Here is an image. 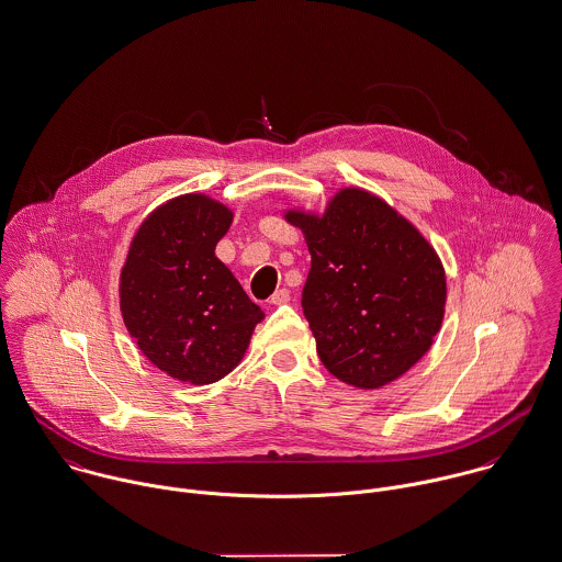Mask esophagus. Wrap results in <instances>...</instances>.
Returning <instances> with one entry per match:
<instances>
[{
  "label": "esophagus",
  "instance_id": "34e87169",
  "mask_svg": "<svg viewBox=\"0 0 562 562\" xmlns=\"http://www.w3.org/2000/svg\"><path fill=\"white\" fill-rule=\"evenodd\" d=\"M273 306H282V304H289L291 302V293H289V289H278L273 295H271V300H269Z\"/></svg>",
  "mask_w": 562,
  "mask_h": 562
}]
</instances>
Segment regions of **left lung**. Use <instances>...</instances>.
I'll use <instances>...</instances> for the list:
<instances>
[{
	"label": "left lung",
	"instance_id": "left-lung-1",
	"mask_svg": "<svg viewBox=\"0 0 562 562\" xmlns=\"http://www.w3.org/2000/svg\"><path fill=\"white\" fill-rule=\"evenodd\" d=\"M311 271L302 308L326 369L380 389L432 347L448 300L446 269L426 236L382 198L347 187L322 215L291 209Z\"/></svg>",
	"mask_w": 562,
	"mask_h": 562
}]
</instances>
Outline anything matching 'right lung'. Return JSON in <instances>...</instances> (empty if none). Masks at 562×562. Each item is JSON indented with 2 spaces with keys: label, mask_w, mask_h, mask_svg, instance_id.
<instances>
[{
  "label": "right lung",
  "mask_w": 562,
  "mask_h": 562,
  "mask_svg": "<svg viewBox=\"0 0 562 562\" xmlns=\"http://www.w3.org/2000/svg\"><path fill=\"white\" fill-rule=\"evenodd\" d=\"M232 217L204 193L160 204L136 229L119 278L123 324L143 356L195 386L227 375L265 319L215 256Z\"/></svg>",
  "instance_id": "add662e5"
}]
</instances>
